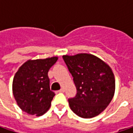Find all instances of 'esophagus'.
Wrapping results in <instances>:
<instances>
[{"instance_id": "34e87169", "label": "esophagus", "mask_w": 133, "mask_h": 133, "mask_svg": "<svg viewBox=\"0 0 133 133\" xmlns=\"http://www.w3.org/2000/svg\"><path fill=\"white\" fill-rule=\"evenodd\" d=\"M59 92H64V89H61L60 90H58Z\"/></svg>"}]
</instances>
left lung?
I'll return each instance as SVG.
<instances>
[{"label": "left lung", "mask_w": 133, "mask_h": 133, "mask_svg": "<svg viewBox=\"0 0 133 133\" xmlns=\"http://www.w3.org/2000/svg\"><path fill=\"white\" fill-rule=\"evenodd\" d=\"M63 58L77 89L76 96L68 100L70 109L84 118L98 115L114 96L115 80L112 69L91 54L66 55Z\"/></svg>", "instance_id": "obj_1"}]
</instances>
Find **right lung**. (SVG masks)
<instances>
[{"label":"right lung","instance_id":"1","mask_svg":"<svg viewBox=\"0 0 133 133\" xmlns=\"http://www.w3.org/2000/svg\"><path fill=\"white\" fill-rule=\"evenodd\" d=\"M58 57L28 60L18 69L12 92L18 107L29 115L41 116L49 109L55 93L49 88L48 72Z\"/></svg>","mask_w":133,"mask_h":133}]
</instances>
